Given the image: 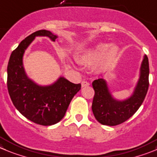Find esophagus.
<instances>
[{
  "mask_svg": "<svg viewBox=\"0 0 157 157\" xmlns=\"http://www.w3.org/2000/svg\"><path fill=\"white\" fill-rule=\"evenodd\" d=\"M89 85H90V83H89L87 81H82V83H81L82 87H87V86H89Z\"/></svg>",
  "mask_w": 157,
  "mask_h": 157,
  "instance_id": "esophagus-1",
  "label": "esophagus"
}]
</instances>
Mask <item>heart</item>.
Returning <instances> with one entry per match:
<instances>
[{
	"instance_id": "b5f03b06",
	"label": "heart",
	"mask_w": 157,
	"mask_h": 157,
	"mask_svg": "<svg viewBox=\"0 0 157 157\" xmlns=\"http://www.w3.org/2000/svg\"><path fill=\"white\" fill-rule=\"evenodd\" d=\"M118 54L116 46L111 44L101 42L87 49L78 57V62L84 66H93L100 62L98 70L105 71L113 65Z\"/></svg>"
}]
</instances>
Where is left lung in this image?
I'll return each mask as SVG.
<instances>
[{
    "instance_id": "1",
    "label": "left lung",
    "mask_w": 157,
    "mask_h": 157,
    "mask_svg": "<svg viewBox=\"0 0 157 157\" xmlns=\"http://www.w3.org/2000/svg\"><path fill=\"white\" fill-rule=\"evenodd\" d=\"M149 60L146 55L140 67V75L133 94L125 100H116L108 90L107 82L102 78L94 80V90L92 111L97 121L102 125L115 126L132 116L144 101L149 88Z\"/></svg>"
}]
</instances>
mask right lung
<instances>
[{
  "label": "right lung",
  "mask_w": 157,
  "mask_h": 157,
  "mask_svg": "<svg viewBox=\"0 0 157 157\" xmlns=\"http://www.w3.org/2000/svg\"><path fill=\"white\" fill-rule=\"evenodd\" d=\"M36 36L55 42L57 36L39 30L26 37L11 52L8 65V90L14 107L26 118L41 125H52L65 115L70 101L81 84L60 77L49 86H40L29 79L23 67L25 51Z\"/></svg>",
  "instance_id": "1"
}]
</instances>
